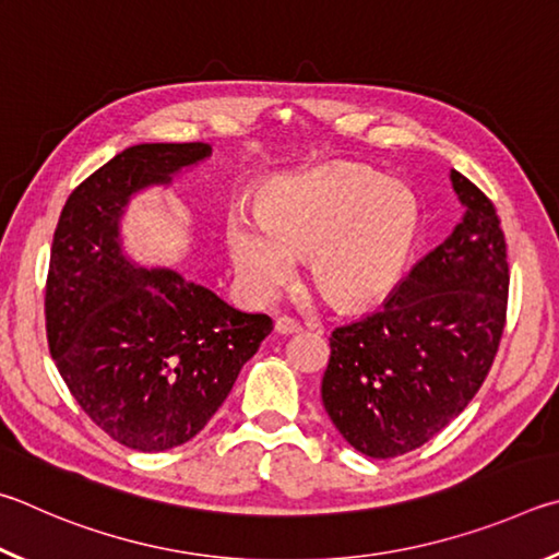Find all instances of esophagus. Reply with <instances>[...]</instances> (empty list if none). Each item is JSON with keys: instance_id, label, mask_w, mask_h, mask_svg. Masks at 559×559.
Returning <instances> with one entry per match:
<instances>
[{"instance_id": "esophagus-1", "label": "esophagus", "mask_w": 559, "mask_h": 559, "mask_svg": "<svg viewBox=\"0 0 559 559\" xmlns=\"http://www.w3.org/2000/svg\"><path fill=\"white\" fill-rule=\"evenodd\" d=\"M274 331H277L280 336H292V334H299L301 326L297 324L295 319H289V317H280L277 321H274Z\"/></svg>"}]
</instances>
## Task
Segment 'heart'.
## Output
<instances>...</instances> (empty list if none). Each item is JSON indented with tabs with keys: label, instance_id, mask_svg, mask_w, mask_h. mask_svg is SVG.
I'll use <instances>...</instances> for the list:
<instances>
[{
	"label": "heart",
	"instance_id": "obj_1",
	"mask_svg": "<svg viewBox=\"0 0 559 559\" xmlns=\"http://www.w3.org/2000/svg\"><path fill=\"white\" fill-rule=\"evenodd\" d=\"M419 230L415 193L358 164L282 179L260 215L233 209L225 245L240 287L270 299L311 254V277L338 309H366L395 292Z\"/></svg>",
	"mask_w": 559,
	"mask_h": 559
}]
</instances>
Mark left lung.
<instances>
[{
	"mask_svg": "<svg viewBox=\"0 0 559 559\" xmlns=\"http://www.w3.org/2000/svg\"><path fill=\"white\" fill-rule=\"evenodd\" d=\"M454 233L419 260L373 314L331 334L321 400L360 454L413 452L464 413L501 344L508 254L491 199L459 171Z\"/></svg>",
	"mask_w": 559,
	"mask_h": 559,
	"instance_id": "obj_1",
	"label": "left lung"
}]
</instances>
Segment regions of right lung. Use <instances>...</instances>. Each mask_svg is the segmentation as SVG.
<instances>
[{
    "label": "right lung",
    "instance_id": "1",
    "mask_svg": "<svg viewBox=\"0 0 559 559\" xmlns=\"http://www.w3.org/2000/svg\"><path fill=\"white\" fill-rule=\"evenodd\" d=\"M209 154L203 142L130 146L68 195L53 233L48 350L83 413L136 452L199 435L272 331L267 314H245L179 272L122 254L130 195Z\"/></svg>",
    "mask_w": 559,
    "mask_h": 559
}]
</instances>
